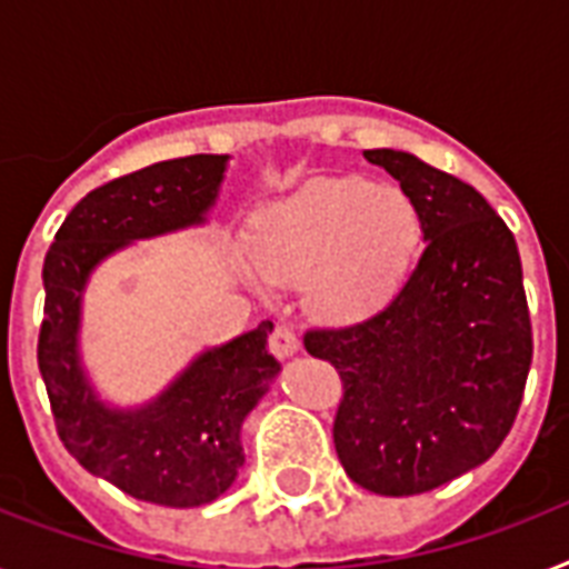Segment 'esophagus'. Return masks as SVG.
<instances>
[{
	"mask_svg": "<svg viewBox=\"0 0 569 569\" xmlns=\"http://www.w3.org/2000/svg\"><path fill=\"white\" fill-rule=\"evenodd\" d=\"M271 351H274L280 360H289V357H295L301 351V342H298V337H295L289 328H274V333H271Z\"/></svg>",
	"mask_w": 569,
	"mask_h": 569,
	"instance_id": "obj_1",
	"label": "esophagus"
}]
</instances>
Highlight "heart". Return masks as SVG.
<instances>
[{"label": "heart", "instance_id": "obj_1", "mask_svg": "<svg viewBox=\"0 0 569 569\" xmlns=\"http://www.w3.org/2000/svg\"><path fill=\"white\" fill-rule=\"evenodd\" d=\"M422 214L398 186L360 177L310 182L266 206L250 223L236 266L253 289L301 283V303L321 325L378 316L410 277Z\"/></svg>", "mask_w": 569, "mask_h": 569}]
</instances>
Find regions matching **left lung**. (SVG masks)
<instances>
[{
  "label": "left lung",
  "instance_id": "obj_1",
  "mask_svg": "<svg viewBox=\"0 0 569 569\" xmlns=\"http://www.w3.org/2000/svg\"><path fill=\"white\" fill-rule=\"evenodd\" d=\"M422 214L425 250L372 319L310 330L342 378L333 442L348 478L416 496L481 467L511 431L531 366L520 250L493 206L405 150H366Z\"/></svg>",
  "mask_w": 569,
  "mask_h": 569
}]
</instances>
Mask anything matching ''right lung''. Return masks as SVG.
<instances>
[{
    "instance_id": "add662e5",
    "label": "right lung",
    "mask_w": 569,
    "mask_h": 569,
    "mask_svg": "<svg viewBox=\"0 0 569 569\" xmlns=\"http://www.w3.org/2000/svg\"><path fill=\"white\" fill-rule=\"evenodd\" d=\"M230 156L168 159L84 194L43 259L38 366L67 451L91 476L164 508H200L232 487L244 463L241 425L280 363L268 355L271 321L206 348L156 398L118 407L82 363L88 280L132 241L206 223Z\"/></svg>"
}]
</instances>
